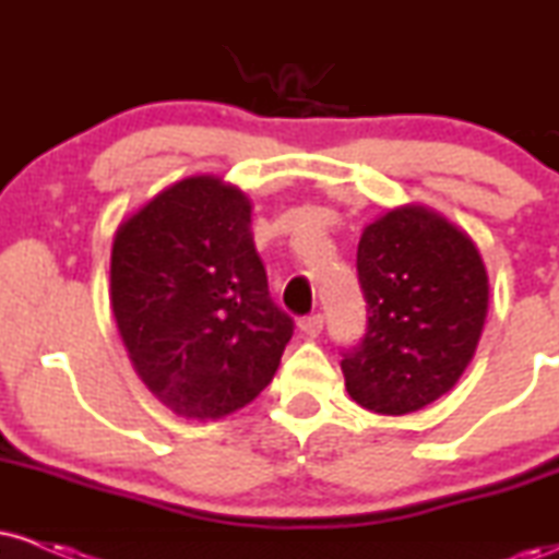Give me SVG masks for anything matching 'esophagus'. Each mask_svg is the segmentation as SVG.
Listing matches in <instances>:
<instances>
[{
  "instance_id": "34e87169",
  "label": "esophagus",
  "mask_w": 559,
  "mask_h": 559,
  "mask_svg": "<svg viewBox=\"0 0 559 559\" xmlns=\"http://www.w3.org/2000/svg\"><path fill=\"white\" fill-rule=\"evenodd\" d=\"M299 331L305 333V336H310V338L320 336V331H323V316L301 318V320H299Z\"/></svg>"
}]
</instances>
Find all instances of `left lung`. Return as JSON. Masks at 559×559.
<instances>
[{
  "label": "left lung",
  "instance_id": "left-lung-1",
  "mask_svg": "<svg viewBox=\"0 0 559 559\" xmlns=\"http://www.w3.org/2000/svg\"><path fill=\"white\" fill-rule=\"evenodd\" d=\"M357 275L368 331L342 360L346 391L378 415L418 413L471 365L489 312V275L463 228L426 204L365 226Z\"/></svg>",
  "mask_w": 559,
  "mask_h": 559
}]
</instances>
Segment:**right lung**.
I'll list each match as a JSON object with an SVG mask.
<instances>
[{
  "mask_svg": "<svg viewBox=\"0 0 559 559\" xmlns=\"http://www.w3.org/2000/svg\"><path fill=\"white\" fill-rule=\"evenodd\" d=\"M110 301L146 389L186 420H217L273 381L294 320L267 292L252 202L189 176L118 226Z\"/></svg>",
  "mask_w": 559,
  "mask_h": 559,
  "instance_id": "obj_1",
  "label": "right lung"
}]
</instances>
